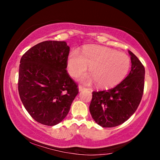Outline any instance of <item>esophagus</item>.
<instances>
[{"label": "esophagus", "mask_w": 160, "mask_h": 160, "mask_svg": "<svg viewBox=\"0 0 160 160\" xmlns=\"http://www.w3.org/2000/svg\"><path fill=\"white\" fill-rule=\"evenodd\" d=\"M78 88H79V91H82V90H85V89H86L85 87H84L82 85H79V87H78Z\"/></svg>", "instance_id": "34e87169"}]
</instances>
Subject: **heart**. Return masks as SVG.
I'll return each mask as SVG.
<instances>
[{"label":"heart","instance_id":"heart-1","mask_svg":"<svg viewBox=\"0 0 160 160\" xmlns=\"http://www.w3.org/2000/svg\"><path fill=\"white\" fill-rule=\"evenodd\" d=\"M90 66L91 75L83 78L90 83L95 80L102 88H109L120 83L128 75L131 58L126 53L103 46L90 45L82 48V54L76 49L69 53L67 67L70 75L78 77Z\"/></svg>","mask_w":160,"mask_h":160}]
</instances>
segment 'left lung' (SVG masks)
Wrapping results in <instances>:
<instances>
[{
    "mask_svg": "<svg viewBox=\"0 0 160 160\" xmlns=\"http://www.w3.org/2000/svg\"><path fill=\"white\" fill-rule=\"evenodd\" d=\"M131 55V70L115 88L93 91L90 112L94 121L104 128L121 125L138 107L144 91L145 68L135 54Z\"/></svg>",
    "mask_w": 160,
    "mask_h": 160,
    "instance_id": "left-lung-1",
    "label": "left lung"
}]
</instances>
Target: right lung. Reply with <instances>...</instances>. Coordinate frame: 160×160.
Segmentation results:
<instances>
[{
    "instance_id": "1",
    "label": "right lung",
    "mask_w": 160,
    "mask_h": 160,
    "mask_svg": "<svg viewBox=\"0 0 160 160\" xmlns=\"http://www.w3.org/2000/svg\"><path fill=\"white\" fill-rule=\"evenodd\" d=\"M70 47L66 42L45 41L23 54L18 92L24 107L38 123L55 126L68 113L79 92L67 72Z\"/></svg>"
}]
</instances>
